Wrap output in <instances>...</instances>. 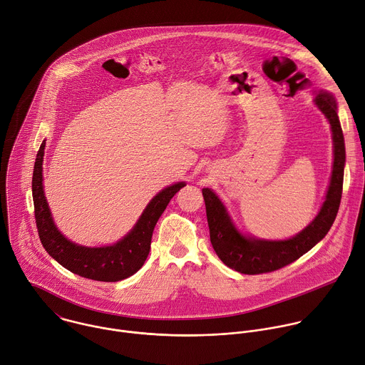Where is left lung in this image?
Segmentation results:
<instances>
[{"label":"left lung","instance_id":"1","mask_svg":"<svg viewBox=\"0 0 365 365\" xmlns=\"http://www.w3.org/2000/svg\"><path fill=\"white\" fill-rule=\"evenodd\" d=\"M319 110L329 120L334 139V168L331 183L327 192V199L321 212L301 233L288 240H259L242 236L232 225L223 205L210 189H203V199L206 205V216L210 232V242L220 261L247 275H258L278 271L314 248L318 242L328 233L339 209L345 146L342 129L336 114L335 98L328 93H319L315 97Z\"/></svg>","mask_w":365,"mask_h":365}]
</instances>
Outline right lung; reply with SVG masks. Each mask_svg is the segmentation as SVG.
Wrapping results in <instances>:
<instances>
[{
  "label": "right lung",
  "instance_id": "obj_1",
  "mask_svg": "<svg viewBox=\"0 0 365 365\" xmlns=\"http://www.w3.org/2000/svg\"><path fill=\"white\" fill-rule=\"evenodd\" d=\"M46 142L40 146L33 173V200L37 230L44 250L60 265L83 278L117 282L136 274L145 264L152 244L155 226L170 199L186 186L183 182L163 189L145 209L133 230L115 245L106 248L78 247L67 240L56 227L43 190V156Z\"/></svg>",
  "mask_w": 365,
  "mask_h": 365
}]
</instances>
